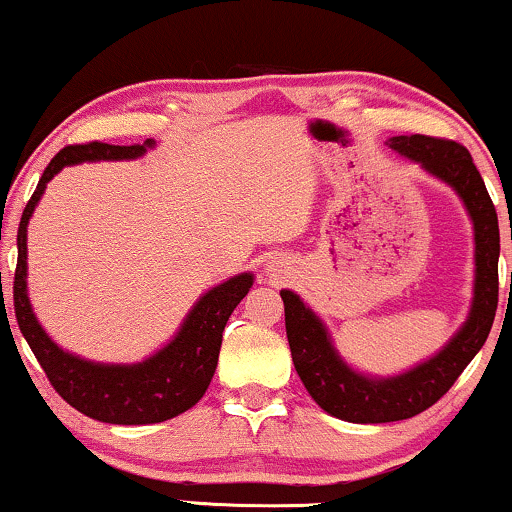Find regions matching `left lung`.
I'll return each instance as SVG.
<instances>
[{"label":"left lung","instance_id":"obj_1","mask_svg":"<svg viewBox=\"0 0 512 512\" xmlns=\"http://www.w3.org/2000/svg\"><path fill=\"white\" fill-rule=\"evenodd\" d=\"M387 146L450 185L462 199L473 222V299L464 325L436 355L397 376H371L345 362L325 322L297 292L280 290L287 341L301 383L325 413L355 424L408 420L434 406L485 345L499 304V218L469 150L422 134L392 136Z\"/></svg>","mask_w":512,"mask_h":512}]
</instances>
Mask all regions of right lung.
Listing matches in <instances>:
<instances>
[{
    "instance_id": "add662e5",
    "label": "right lung",
    "mask_w": 512,
    "mask_h": 512,
    "mask_svg": "<svg viewBox=\"0 0 512 512\" xmlns=\"http://www.w3.org/2000/svg\"><path fill=\"white\" fill-rule=\"evenodd\" d=\"M150 148H155L153 139L143 141L141 146H111V143L92 141L85 146L62 148L43 171L18 227V266L13 280V308H16L18 327L57 394L83 415L109 424L164 422L190 410L204 397L218 366L222 331L229 315L255 283L253 271H246L211 287L187 311L174 338L136 364L92 362L62 350L46 334L27 294V225L46 192V185L71 164L136 160Z\"/></svg>"
}]
</instances>
